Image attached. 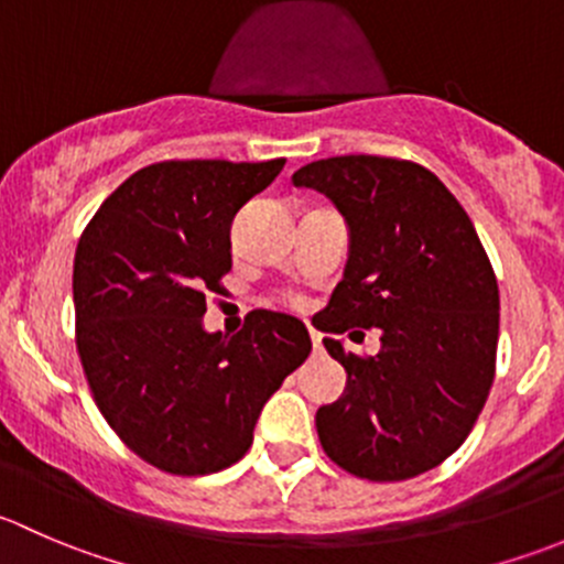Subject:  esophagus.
<instances>
[{
    "instance_id": "1",
    "label": "esophagus",
    "mask_w": 564,
    "mask_h": 564,
    "mask_svg": "<svg viewBox=\"0 0 564 564\" xmlns=\"http://www.w3.org/2000/svg\"><path fill=\"white\" fill-rule=\"evenodd\" d=\"M311 340H314V349H322V335L316 329H311Z\"/></svg>"
}]
</instances>
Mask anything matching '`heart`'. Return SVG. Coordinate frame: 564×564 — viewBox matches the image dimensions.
I'll use <instances>...</instances> for the list:
<instances>
[{"instance_id":"obj_1","label":"heart","mask_w":564,"mask_h":564,"mask_svg":"<svg viewBox=\"0 0 564 564\" xmlns=\"http://www.w3.org/2000/svg\"><path fill=\"white\" fill-rule=\"evenodd\" d=\"M294 303H297V300H294Z\"/></svg>"}]
</instances>
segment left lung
Here are the masks:
<instances>
[{"mask_svg": "<svg viewBox=\"0 0 564 564\" xmlns=\"http://www.w3.org/2000/svg\"><path fill=\"white\" fill-rule=\"evenodd\" d=\"M292 182L324 193L349 226V261L322 329H382L377 357L324 338L346 368V390L318 406V442L362 480L423 475L464 445L494 384L499 286L486 248L420 163L340 155Z\"/></svg>", "mask_w": 564, "mask_h": 564, "instance_id": "left-lung-1", "label": "left lung"}]
</instances>
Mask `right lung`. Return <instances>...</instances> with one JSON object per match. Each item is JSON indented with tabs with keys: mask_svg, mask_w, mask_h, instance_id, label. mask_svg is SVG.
Masks as SVG:
<instances>
[{
	"mask_svg": "<svg viewBox=\"0 0 564 564\" xmlns=\"http://www.w3.org/2000/svg\"><path fill=\"white\" fill-rule=\"evenodd\" d=\"M163 161L100 204L73 261L76 349L119 440L169 475L237 464L261 406L311 355L300 318L250 311L237 335L207 333V294H224L231 220L283 169Z\"/></svg>",
	"mask_w": 564,
	"mask_h": 564,
	"instance_id": "right-lung-1",
	"label": "right lung"
}]
</instances>
